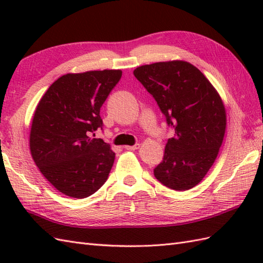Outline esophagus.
<instances>
[{
	"mask_svg": "<svg viewBox=\"0 0 263 263\" xmlns=\"http://www.w3.org/2000/svg\"><path fill=\"white\" fill-rule=\"evenodd\" d=\"M139 148H140V144H139V143L133 144V146H126L125 147V149H127V150H137Z\"/></svg>",
	"mask_w": 263,
	"mask_h": 263,
	"instance_id": "esophagus-1",
	"label": "esophagus"
}]
</instances>
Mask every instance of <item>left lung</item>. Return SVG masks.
Returning <instances> with one entry per match:
<instances>
[{
    "label": "left lung",
    "instance_id": "obj_1",
    "mask_svg": "<svg viewBox=\"0 0 263 263\" xmlns=\"http://www.w3.org/2000/svg\"><path fill=\"white\" fill-rule=\"evenodd\" d=\"M133 74L175 130L155 177L176 191L194 187L215 163L224 140L226 111L220 96L202 72L184 61L142 65Z\"/></svg>",
    "mask_w": 263,
    "mask_h": 263
}]
</instances>
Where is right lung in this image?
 Wrapping results in <instances>:
<instances>
[{
    "label": "right lung",
    "instance_id": "1",
    "mask_svg": "<svg viewBox=\"0 0 263 263\" xmlns=\"http://www.w3.org/2000/svg\"><path fill=\"white\" fill-rule=\"evenodd\" d=\"M121 70L68 73L52 83L35 110L30 152L39 171L68 197L82 199L103 186L115 153L95 131L103 130L100 107Z\"/></svg>",
    "mask_w": 263,
    "mask_h": 263
}]
</instances>
